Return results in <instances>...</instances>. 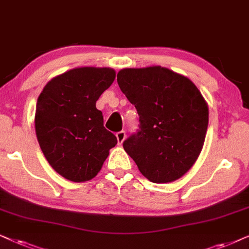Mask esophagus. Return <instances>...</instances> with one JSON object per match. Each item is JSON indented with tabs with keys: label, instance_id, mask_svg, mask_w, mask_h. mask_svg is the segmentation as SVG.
Instances as JSON below:
<instances>
[{
	"label": "esophagus",
	"instance_id": "34e87169",
	"mask_svg": "<svg viewBox=\"0 0 249 249\" xmlns=\"http://www.w3.org/2000/svg\"><path fill=\"white\" fill-rule=\"evenodd\" d=\"M116 137H117L118 144H122L123 142H124L125 138H126V133H125V131H121V132H118L117 134H116Z\"/></svg>",
	"mask_w": 249,
	"mask_h": 249
}]
</instances>
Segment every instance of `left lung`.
<instances>
[{
	"instance_id": "obj_1",
	"label": "left lung",
	"mask_w": 249,
	"mask_h": 249,
	"mask_svg": "<svg viewBox=\"0 0 249 249\" xmlns=\"http://www.w3.org/2000/svg\"><path fill=\"white\" fill-rule=\"evenodd\" d=\"M117 83L140 122L124 150L154 183L183 177L196 163L208 126V106L197 86L160 66L122 69Z\"/></svg>"
}]
</instances>
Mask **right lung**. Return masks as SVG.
I'll return each instance as SVG.
<instances>
[{
	"mask_svg": "<svg viewBox=\"0 0 249 249\" xmlns=\"http://www.w3.org/2000/svg\"><path fill=\"white\" fill-rule=\"evenodd\" d=\"M115 77L111 68H74L52 78L37 99L35 131L39 147L53 170L69 181L93 178L117 144L95 107Z\"/></svg>",
	"mask_w": 249,
	"mask_h": 249,
	"instance_id": "1",
	"label": "right lung"
}]
</instances>
